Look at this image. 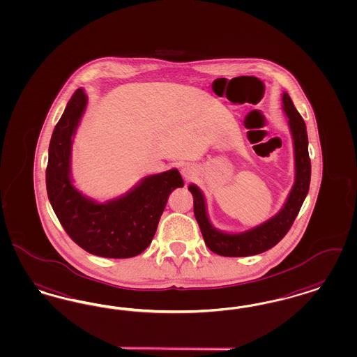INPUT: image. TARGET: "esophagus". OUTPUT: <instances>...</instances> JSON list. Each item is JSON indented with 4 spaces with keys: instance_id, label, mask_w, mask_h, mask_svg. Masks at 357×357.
I'll return each mask as SVG.
<instances>
[{
    "instance_id": "34e87169",
    "label": "esophagus",
    "mask_w": 357,
    "mask_h": 357,
    "mask_svg": "<svg viewBox=\"0 0 357 357\" xmlns=\"http://www.w3.org/2000/svg\"><path fill=\"white\" fill-rule=\"evenodd\" d=\"M181 173H183V176L186 180H192L195 177V169L190 165H184L183 169H181Z\"/></svg>"
}]
</instances>
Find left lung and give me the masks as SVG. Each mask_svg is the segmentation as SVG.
Returning <instances> with one entry per match:
<instances>
[{"instance_id":"8db88e82","label":"left lung","mask_w":357,"mask_h":357,"mask_svg":"<svg viewBox=\"0 0 357 357\" xmlns=\"http://www.w3.org/2000/svg\"><path fill=\"white\" fill-rule=\"evenodd\" d=\"M283 109L289 116L291 133L295 149V183L282 211L271 220L239 234H227L213 227L206 214L205 199L196 185H189L193 195V209L199 230L206 246L213 252L222 257H249L261 254L274 248L287 234L298 213L303 205L304 198L311 181V160L308 156V137L305 123L294 106L290 95L283 93Z\"/></svg>"}]
</instances>
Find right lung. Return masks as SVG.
<instances>
[{
    "instance_id": "1",
    "label": "right lung",
    "mask_w": 357,
    "mask_h": 357,
    "mask_svg": "<svg viewBox=\"0 0 357 357\" xmlns=\"http://www.w3.org/2000/svg\"><path fill=\"white\" fill-rule=\"evenodd\" d=\"M87 105L78 89L54 128L49 146L46 189L65 231L78 246L105 258H131L146 250L156 233L169 195L184 181L177 169L152 174L126 196L98 204L71 184V137Z\"/></svg>"
}]
</instances>
